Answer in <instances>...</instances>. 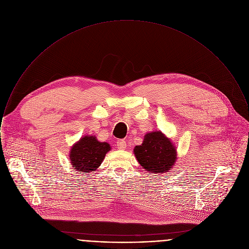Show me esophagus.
Masks as SVG:
<instances>
[{
	"mask_svg": "<svg viewBox=\"0 0 249 249\" xmlns=\"http://www.w3.org/2000/svg\"><path fill=\"white\" fill-rule=\"evenodd\" d=\"M126 147H127V143H126V142L125 141H119V142H117V148L118 149H126Z\"/></svg>",
	"mask_w": 249,
	"mask_h": 249,
	"instance_id": "1",
	"label": "esophagus"
}]
</instances>
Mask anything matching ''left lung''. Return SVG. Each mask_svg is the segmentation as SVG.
I'll return each instance as SVG.
<instances>
[{"label":"left lung","instance_id":"1","mask_svg":"<svg viewBox=\"0 0 249 249\" xmlns=\"http://www.w3.org/2000/svg\"><path fill=\"white\" fill-rule=\"evenodd\" d=\"M134 154L146 171L155 174L169 172L177 160L175 145L160 131L147 133L142 145L134 148Z\"/></svg>","mask_w":249,"mask_h":249}]
</instances>
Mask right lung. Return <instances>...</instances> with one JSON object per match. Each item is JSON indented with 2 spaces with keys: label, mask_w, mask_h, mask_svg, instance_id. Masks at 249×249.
Returning <instances> with one entry per match:
<instances>
[{
  "label": "right lung",
  "mask_w": 249,
  "mask_h": 249,
  "mask_svg": "<svg viewBox=\"0 0 249 249\" xmlns=\"http://www.w3.org/2000/svg\"><path fill=\"white\" fill-rule=\"evenodd\" d=\"M110 149L107 142H101L94 136H85L71 147L69 160L74 169L80 173H89L99 167Z\"/></svg>",
  "instance_id": "add662e5"
}]
</instances>
